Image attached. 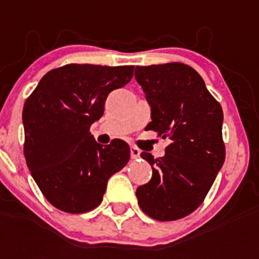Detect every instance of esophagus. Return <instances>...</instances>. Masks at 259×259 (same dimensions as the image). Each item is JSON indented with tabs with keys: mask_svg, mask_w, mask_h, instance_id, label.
<instances>
[{
	"mask_svg": "<svg viewBox=\"0 0 259 259\" xmlns=\"http://www.w3.org/2000/svg\"><path fill=\"white\" fill-rule=\"evenodd\" d=\"M140 154H141L140 149L134 148V146H132V148H130V157L133 158V160H136V158L140 157Z\"/></svg>",
	"mask_w": 259,
	"mask_h": 259,
	"instance_id": "esophagus-1",
	"label": "esophagus"
}]
</instances>
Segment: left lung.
<instances>
[{
	"label": "left lung",
	"instance_id": "left-lung-1",
	"mask_svg": "<svg viewBox=\"0 0 259 259\" xmlns=\"http://www.w3.org/2000/svg\"><path fill=\"white\" fill-rule=\"evenodd\" d=\"M134 76L150 106L146 127L170 140L162 157L141 153L153 173L137 188L138 204L157 221L181 219L201 204L225 162L223 111L192 67H136Z\"/></svg>",
	"mask_w": 259,
	"mask_h": 259
}]
</instances>
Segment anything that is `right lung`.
<instances>
[{
	"label": "right lung",
	"mask_w": 259,
	"mask_h": 259,
	"mask_svg": "<svg viewBox=\"0 0 259 259\" xmlns=\"http://www.w3.org/2000/svg\"><path fill=\"white\" fill-rule=\"evenodd\" d=\"M133 66L68 64L50 71L25 101L22 123L26 165L41 193L64 212L101 204L107 180L130 158L122 140L102 146L90 126L103 115L106 98L133 78Z\"/></svg>",
	"instance_id": "1"
}]
</instances>
